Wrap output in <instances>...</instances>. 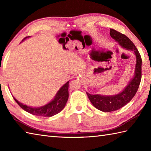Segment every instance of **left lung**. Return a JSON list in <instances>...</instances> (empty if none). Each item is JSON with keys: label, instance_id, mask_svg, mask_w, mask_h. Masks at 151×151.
Returning a JSON list of instances; mask_svg holds the SVG:
<instances>
[{"label": "left lung", "instance_id": "obj_1", "mask_svg": "<svg viewBox=\"0 0 151 151\" xmlns=\"http://www.w3.org/2000/svg\"><path fill=\"white\" fill-rule=\"evenodd\" d=\"M110 36L117 41L121 47L133 51L136 56V64L134 77L131 79L124 90L119 94L111 96H103L98 94L91 95L86 93L92 104L98 110L104 112L117 110L129 103L136 95L142 79V60L135 45L124 34L119 32L112 28L110 29Z\"/></svg>", "mask_w": 151, "mask_h": 151}]
</instances>
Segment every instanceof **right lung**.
Returning a JSON list of instances; mask_svg holds the SVG:
<instances>
[{"label":"right lung","mask_w":151,"mask_h":151,"mask_svg":"<svg viewBox=\"0 0 151 151\" xmlns=\"http://www.w3.org/2000/svg\"><path fill=\"white\" fill-rule=\"evenodd\" d=\"M29 37L30 36L24 37L23 40ZM69 81L65 83L59 89V91L57 92L55 97L54 98L52 101H50L47 104L39 108L28 106L27 105H24L19 102L14 97H13V98L14 99V100L18 104L19 106L23 109L24 110L28 112V113L34 115H37V116L52 117L53 115L60 113L65 107L69 98Z\"/></svg>","instance_id":"add662e5"}]
</instances>
